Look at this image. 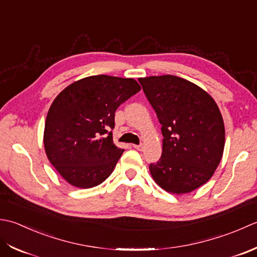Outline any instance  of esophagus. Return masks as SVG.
Here are the masks:
<instances>
[{"instance_id": "obj_1", "label": "esophagus", "mask_w": 257, "mask_h": 257, "mask_svg": "<svg viewBox=\"0 0 257 257\" xmlns=\"http://www.w3.org/2000/svg\"><path fill=\"white\" fill-rule=\"evenodd\" d=\"M133 148H134V149H136L138 151H143V148H144V146H143V144H140V145H136V144H134V145H133Z\"/></svg>"}]
</instances>
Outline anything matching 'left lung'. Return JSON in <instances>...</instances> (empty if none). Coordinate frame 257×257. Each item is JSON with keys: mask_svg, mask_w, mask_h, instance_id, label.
<instances>
[{"mask_svg": "<svg viewBox=\"0 0 257 257\" xmlns=\"http://www.w3.org/2000/svg\"><path fill=\"white\" fill-rule=\"evenodd\" d=\"M139 82L158 115L163 151L150 165L153 180L173 194H185L211 179L225 145L222 114L213 97L175 75L141 77Z\"/></svg>", "mask_w": 257, "mask_h": 257, "instance_id": "8db88e82", "label": "left lung"}]
</instances>
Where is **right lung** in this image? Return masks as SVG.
Wrapping results in <instances>:
<instances>
[{
  "label": "right lung",
  "instance_id": "obj_1",
  "mask_svg": "<svg viewBox=\"0 0 257 257\" xmlns=\"http://www.w3.org/2000/svg\"><path fill=\"white\" fill-rule=\"evenodd\" d=\"M140 90L134 78L93 75L55 97L43 142L51 164L67 183L91 188L111 175L124 152L113 143L115 111Z\"/></svg>",
  "mask_w": 257,
  "mask_h": 257
}]
</instances>
